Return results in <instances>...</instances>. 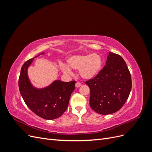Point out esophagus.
I'll return each instance as SVG.
<instances>
[{
  "instance_id": "1",
  "label": "esophagus",
  "mask_w": 152,
  "mask_h": 152,
  "mask_svg": "<svg viewBox=\"0 0 152 152\" xmlns=\"http://www.w3.org/2000/svg\"><path fill=\"white\" fill-rule=\"evenodd\" d=\"M82 86V84L80 83V82H77V83L75 84V87H79Z\"/></svg>"
}]
</instances>
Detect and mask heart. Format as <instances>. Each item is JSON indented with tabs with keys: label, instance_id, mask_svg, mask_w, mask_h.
<instances>
[{
	"label": "heart",
	"instance_id": "obj_1",
	"mask_svg": "<svg viewBox=\"0 0 152 152\" xmlns=\"http://www.w3.org/2000/svg\"><path fill=\"white\" fill-rule=\"evenodd\" d=\"M67 63L72 68L79 70L80 75L83 79H91L97 75L102 70L103 59L97 53L82 54L69 57L67 59ZM69 67L65 64L62 63L60 65L63 73L71 75L72 72Z\"/></svg>",
	"mask_w": 152,
	"mask_h": 152
}]
</instances>
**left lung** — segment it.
Here are the masks:
<instances>
[{
	"label": "left lung",
	"instance_id": "obj_1",
	"mask_svg": "<svg viewBox=\"0 0 152 152\" xmlns=\"http://www.w3.org/2000/svg\"><path fill=\"white\" fill-rule=\"evenodd\" d=\"M85 83L90 88L89 104L102 115L113 113L125 104L132 88L126 63L120 56L109 52L106 65L94 79Z\"/></svg>",
	"mask_w": 152,
	"mask_h": 152
}]
</instances>
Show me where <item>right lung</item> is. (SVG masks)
<instances>
[{"label": "right lung", "instance_id": "add662e5", "mask_svg": "<svg viewBox=\"0 0 152 152\" xmlns=\"http://www.w3.org/2000/svg\"><path fill=\"white\" fill-rule=\"evenodd\" d=\"M34 59L26 61L22 66L18 82L20 94L27 107L37 115L46 120H53L61 116L66 110L76 82L56 80L44 88L35 87L28 76V68Z\"/></svg>", "mask_w": 152, "mask_h": 152}]
</instances>
